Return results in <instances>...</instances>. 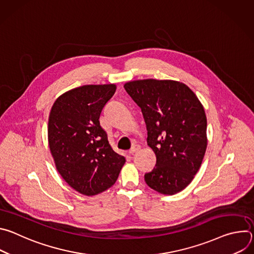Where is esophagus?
I'll return each instance as SVG.
<instances>
[{
    "instance_id": "34e87169",
    "label": "esophagus",
    "mask_w": 254,
    "mask_h": 254,
    "mask_svg": "<svg viewBox=\"0 0 254 254\" xmlns=\"http://www.w3.org/2000/svg\"><path fill=\"white\" fill-rule=\"evenodd\" d=\"M139 149H140V147H139V144H133V146L131 147V149L128 151V153L130 154V155H132V154H134V153H136L137 151H139Z\"/></svg>"
}]
</instances>
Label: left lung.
I'll list each match as a JSON object with an SVG mask.
<instances>
[{"label":"left lung","mask_w":254,"mask_h":254,"mask_svg":"<svg viewBox=\"0 0 254 254\" xmlns=\"http://www.w3.org/2000/svg\"><path fill=\"white\" fill-rule=\"evenodd\" d=\"M125 89L140 107L148 144L157 157L156 167L144 174L147 185L165 195L182 191L198 172L207 148L203 105L179 81L135 80Z\"/></svg>","instance_id":"1"}]
</instances>
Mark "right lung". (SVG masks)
I'll return each instance as SVG.
<instances>
[{
  "label": "right lung",
  "instance_id": "1",
  "mask_svg": "<svg viewBox=\"0 0 254 254\" xmlns=\"http://www.w3.org/2000/svg\"><path fill=\"white\" fill-rule=\"evenodd\" d=\"M115 84L83 85L54 102L48 122L49 148L65 182L93 196L111 188L126 162L108 142L99 117L115 94Z\"/></svg>",
  "mask_w": 254,
  "mask_h": 254
}]
</instances>
